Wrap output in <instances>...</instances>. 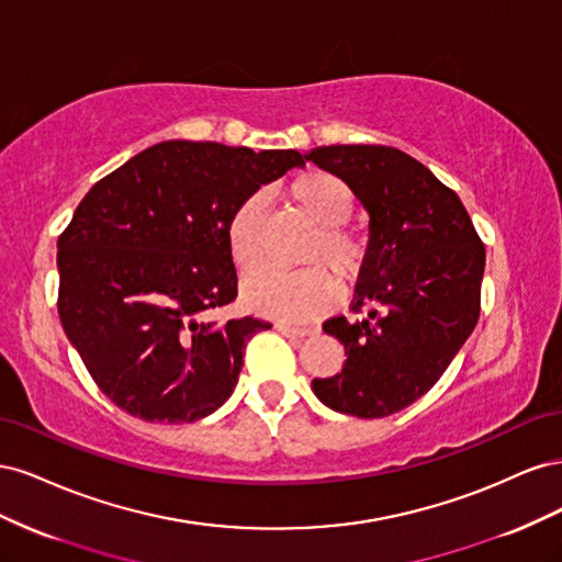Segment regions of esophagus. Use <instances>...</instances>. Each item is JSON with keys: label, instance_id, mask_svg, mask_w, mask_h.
<instances>
[{"label": "esophagus", "instance_id": "esophagus-1", "mask_svg": "<svg viewBox=\"0 0 562 562\" xmlns=\"http://www.w3.org/2000/svg\"><path fill=\"white\" fill-rule=\"evenodd\" d=\"M277 330L281 333V335H285V337H307V335H312L314 330L312 328H300V326H291V323H277Z\"/></svg>", "mask_w": 562, "mask_h": 562}]
</instances>
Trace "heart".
Wrapping results in <instances>:
<instances>
[{
	"mask_svg": "<svg viewBox=\"0 0 562 562\" xmlns=\"http://www.w3.org/2000/svg\"><path fill=\"white\" fill-rule=\"evenodd\" d=\"M291 196L316 225L300 252V260L307 267L252 271L241 285V300L258 314L304 321L333 304V274L342 283L361 279L370 258V244L361 232L345 225L353 213V192L345 178L312 168L293 180ZM265 206L267 196L250 192L229 213L227 244L234 262L241 269L262 260L260 229Z\"/></svg>",
	"mask_w": 562,
	"mask_h": 562,
	"instance_id": "b5f03b06",
	"label": "heart"
}]
</instances>
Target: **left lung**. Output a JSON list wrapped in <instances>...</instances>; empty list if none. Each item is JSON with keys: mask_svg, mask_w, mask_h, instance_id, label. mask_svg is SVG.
I'll return each instance as SVG.
<instances>
[{"mask_svg": "<svg viewBox=\"0 0 562 562\" xmlns=\"http://www.w3.org/2000/svg\"><path fill=\"white\" fill-rule=\"evenodd\" d=\"M304 159L345 178L370 215L351 302L366 316L323 323L347 361L312 389L337 413L394 415L440 380L479 323L485 246L450 187L396 147L330 145Z\"/></svg>", "mask_w": 562, "mask_h": 562, "instance_id": "left-lung-1", "label": "left lung"}]
</instances>
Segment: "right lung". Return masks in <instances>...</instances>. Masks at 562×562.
I'll return each instance as SVG.
<instances>
[{
	"label": "right lung",
	"instance_id": "right-lung-1",
	"mask_svg": "<svg viewBox=\"0 0 562 562\" xmlns=\"http://www.w3.org/2000/svg\"><path fill=\"white\" fill-rule=\"evenodd\" d=\"M304 166L295 149L166 140L98 180L58 236V314L98 389L145 422H196L239 380L271 323L217 321L236 297L227 220Z\"/></svg>",
	"mask_w": 562,
	"mask_h": 562
}]
</instances>
